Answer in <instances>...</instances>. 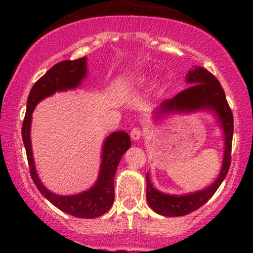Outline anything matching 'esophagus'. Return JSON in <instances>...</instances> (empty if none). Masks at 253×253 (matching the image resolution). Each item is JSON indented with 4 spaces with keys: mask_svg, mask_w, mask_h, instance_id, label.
I'll use <instances>...</instances> for the list:
<instances>
[{
    "mask_svg": "<svg viewBox=\"0 0 253 253\" xmlns=\"http://www.w3.org/2000/svg\"><path fill=\"white\" fill-rule=\"evenodd\" d=\"M130 138H132V140L134 141H138L140 140V138L143 136V132H141L140 128H138V127H134L132 130H130Z\"/></svg>",
    "mask_w": 253,
    "mask_h": 253,
    "instance_id": "34e87169",
    "label": "esophagus"
}]
</instances>
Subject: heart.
Here are the masks:
<instances>
[{
  "mask_svg": "<svg viewBox=\"0 0 253 253\" xmlns=\"http://www.w3.org/2000/svg\"><path fill=\"white\" fill-rule=\"evenodd\" d=\"M149 81L150 76H147V75H139V76H136L134 80H133V84H134L135 86H143L146 83H149Z\"/></svg>",
  "mask_w": 253,
  "mask_h": 253,
  "instance_id": "b5f03b06",
  "label": "heart"
}]
</instances>
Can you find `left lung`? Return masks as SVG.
<instances>
[{"label":"left lung","instance_id":"8db88e82","mask_svg":"<svg viewBox=\"0 0 253 253\" xmlns=\"http://www.w3.org/2000/svg\"><path fill=\"white\" fill-rule=\"evenodd\" d=\"M185 81L189 88L164 101L153 112V121L158 123L164 117L175 113H194L199 110L210 112L216 118L223 133V158L221 170L216 179L205 189L184 195H171L157 190L146 175V199L151 210L164 216H183L202 207L215 194L231 165L233 115L226 100L221 84L210 71L201 66H194L188 72Z\"/></svg>","mask_w":253,"mask_h":253}]
</instances>
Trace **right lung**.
Wrapping results in <instances>:
<instances>
[{"instance_id": "obj_1", "label": "right lung", "mask_w": 253, "mask_h": 253, "mask_svg": "<svg viewBox=\"0 0 253 253\" xmlns=\"http://www.w3.org/2000/svg\"><path fill=\"white\" fill-rule=\"evenodd\" d=\"M86 74V57H83L76 60H63L56 64L37 81L27 98V110L22 124V140L32 179L43 197L64 213L83 219H94L108 211L114 202V176L121 157L130 147L129 135L124 130H119L113 132L104 139L97 181L88 190L75 195H58L46 189L36 170L31 143L32 113L37 104L43 98L52 96L54 92L78 88Z\"/></svg>"}]
</instances>
